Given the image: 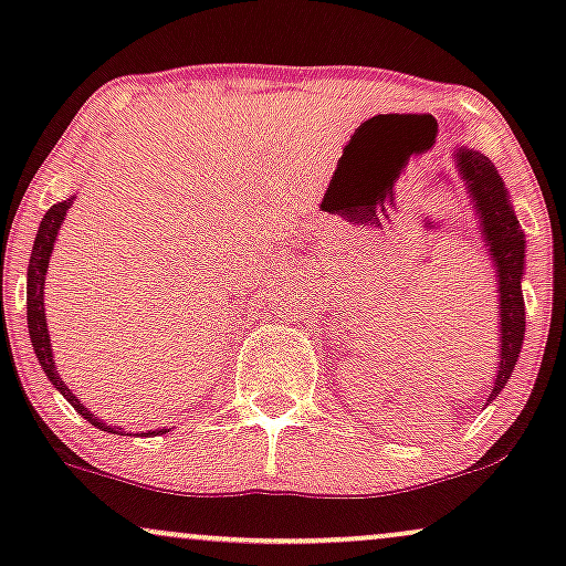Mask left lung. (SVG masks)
Returning a JSON list of instances; mask_svg holds the SVG:
<instances>
[{"label": "left lung", "instance_id": "obj_1", "mask_svg": "<svg viewBox=\"0 0 566 566\" xmlns=\"http://www.w3.org/2000/svg\"><path fill=\"white\" fill-rule=\"evenodd\" d=\"M460 180L469 186L473 210L482 226V237L490 247V258L497 274V297H500V361L495 386L490 391L492 399L503 391L513 367H516L518 350L524 343V231L513 212L509 188L500 178L495 165L484 154L460 146L454 151ZM486 407V405H484Z\"/></svg>", "mask_w": 566, "mask_h": 566}]
</instances>
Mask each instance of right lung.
<instances>
[{"instance_id":"add662e5","label":"right lung","mask_w":566,"mask_h":566,"mask_svg":"<svg viewBox=\"0 0 566 566\" xmlns=\"http://www.w3.org/2000/svg\"><path fill=\"white\" fill-rule=\"evenodd\" d=\"M74 199L76 197H71L66 201H57V205H53L48 212H44L42 223H39V231H36V239H34V250H31V263H29V284H25V303H29V335H31V346H34L39 365H42L44 373H48L50 382H53L57 391L66 396L69 405L74 407L84 420H90V423L101 428V431L119 433L122 428L116 431V426H106L103 420H97L95 415L90 412V409L84 407L74 394H71V388L66 386V382H63L61 375H57V367H55V359H53V346H50L48 319H44V276H48V265H50V255H53L55 237H57V231H61L63 218H66L71 201H74ZM165 431H167V428H161V433H165Z\"/></svg>"}]
</instances>
